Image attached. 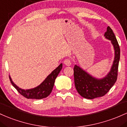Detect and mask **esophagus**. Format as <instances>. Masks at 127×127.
<instances>
[{
    "label": "esophagus",
    "mask_w": 127,
    "mask_h": 127,
    "mask_svg": "<svg viewBox=\"0 0 127 127\" xmlns=\"http://www.w3.org/2000/svg\"><path fill=\"white\" fill-rule=\"evenodd\" d=\"M64 64L66 65V66H70L71 65V61L69 59H66L64 61Z\"/></svg>",
    "instance_id": "esophagus-1"
}]
</instances>
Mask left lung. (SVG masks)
<instances>
[{"mask_svg": "<svg viewBox=\"0 0 127 127\" xmlns=\"http://www.w3.org/2000/svg\"><path fill=\"white\" fill-rule=\"evenodd\" d=\"M104 36L111 41L115 51V59L109 73L102 79L98 80L92 77L79 66L75 65L74 67L75 88L81 96L87 99H94L105 95L117 80L120 48L113 31L109 26L107 28Z\"/></svg>", "mask_w": 127, "mask_h": 127, "instance_id": "8db88e82", "label": "left lung"}]
</instances>
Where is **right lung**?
Segmentation results:
<instances>
[{"label": "right lung", "instance_id": "right-lung-1", "mask_svg": "<svg viewBox=\"0 0 127 127\" xmlns=\"http://www.w3.org/2000/svg\"><path fill=\"white\" fill-rule=\"evenodd\" d=\"M62 64H60L58 68H56L55 70L52 71L50 74L48 75L47 77L40 85L37 86L36 88H33V89H28V90H24V89H21L20 88H18L17 86H16L14 83L11 77H9L10 82H11L12 86L24 97L28 98V99H42V98L47 97L52 92L53 88L54 86V84H55V79L59 74L60 71L62 69Z\"/></svg>", "mask_w": 127, "mask_h": 127}]
</instances>
